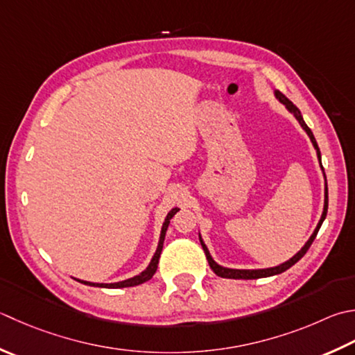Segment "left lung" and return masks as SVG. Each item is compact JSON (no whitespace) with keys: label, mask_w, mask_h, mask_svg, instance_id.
Segmentation results:
<instances>
[{"label":"left lung","mask_w":355,"mask_h":355,"mask_svg":"<svg viewBox=\"0 0 355 355\" xmlns=\"http://www.w3.org/2000/svg\"><path fill=\"white\" fill-rule=\"evenodd\" d=\"M274 95H275V98L279 100L282 104H284V107H286V109L289 110V112L295 116V120L298 121V124H300L302 129H303L304 132H306L308 137H309V140H311V143H312V146H314V149H315V152H317L318 164H320L322 172H323V177H324V205H323L322 217H320V220H318V223H317V226H315V229H314V232H312V235L309 237V240H308L306 243H304V245H303V248L300 249V251H298L295 255L291 257L289 260L280 263V265L272 266V268H261V269H232V268H225V266L218 265V263L212 259V255H211V252H209V249H207L206 243L203 241V237H201V234L198 232V239H200L201 246H203V249H205V254H206L207 263H209V266H211V269L214 270V272L217 274L218 277H221V279L255 280V279H265V277H272V275H279V274L284 272V270L289 269L291 266H294L295 263H297L298 260H300L304 254L308 252V249L311 248L312 241H314L315 235H317V232H318V229H320L322 223H323L324 218H326V212H328V183H326V175H324V171H323V166H322L320 149H318V144H317V141H315L314 134H312V130L308 128V124L304 123L303 116H302V114H300V110H298V107L295 106V104H294L293 101H289V100L286 98V96H284V95L280 92V90H274Z\"/></svg>","instance_id":"1"}]
</instances>
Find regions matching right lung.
<instances>
[{"mask_svg": "<svg viewBox=\"0 0 355 355\" xmlns=\"http://www.w3.org/2000/svg\"><path fill=\"white\" fill-rule=\"evenodd\" d=\"M180 211V207H172V209L168 212L164 218V223L162 226V232H159V240H158V246H157V251L152 257L150 263L148 265L143 272H140L138 275L130 277L128 280H123V282H115V283H94V282H86V280H80V279H75L76 282L80 283H85L89 284V286H96V288H109V289H120V288H130V286H138V284H141L144 282L150 280L154 274L157 272V266H158V260H159V254L163 251V243H164V237H166V231H168V226L171 223V218Z\"/></svg>", "mask_w": 355, "mask_h": 355, "instance_id": "1", "label": "right lung"}]
</instances>
